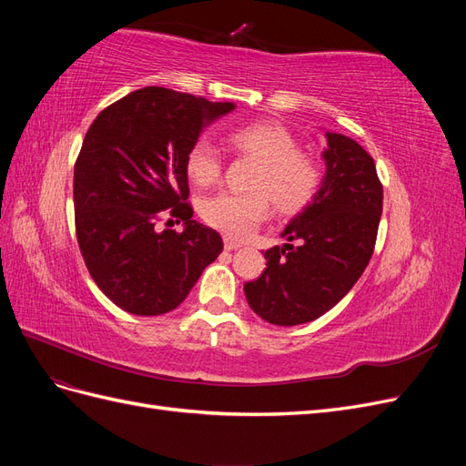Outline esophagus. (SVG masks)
Instances as JSON below:
<instances>
[{
  "mask_svg": "<svg viewBox=\"0 0 466 466\" xmlns=\"http://www.w3.org/2000/svg\"><path fill=\"white\" fill-rule=\"evenodd\" d=\"M241 247L243 245L233 241V238H225V250H237V248H241Z\"/></svg>",
  "mask_w": 466,
  "mask_h": 466,
  "instance_id": "esophagus-1",
  "label": "esophagus"
}]
</instances>
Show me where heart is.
<instances>
[{"label":"heart","instance_id":"heart-1","mask_svg":"<svg viewBox=\"0 0 466 466\" xmlns=\"http://www.w3.org/2000/svg\"><path fill=\"white\" fill-rule=\"evenodd\" d=\"M233 149L258 161L252 178L255 192H218L200 204L204 221L231 238H245L270 216V206L281 214H295L315 198L320 187V167L298 149V139L276 122H252L229 134ZM185 168L198 187H209L221 175L218 151L206 142H196L187 151Z\"/></svg>","mask_w":466,"mask_h":466}]
</instances>
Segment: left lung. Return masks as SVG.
Returning <instances> with one entry per match:
<instances>
[{
	"label": "left lung",
	"instance_id": "8db88e82",
	"mask_svg": "<svg viewBox=\"0 0 466 466\" xmlns=\"http://www.w3.org/2000/svg\"><path fill=\"white\" fill-rule=\"evenodd\" d=\"M324 137L327 173L315 198L281 231L288 243L264 252L268 264L260 278L245 284L252 311L278 327L330 311L354 288L375 248L383 211L375 161L356 139L336 132Z\"/></svg>",
	"mask_w": 466,
	"mask_h": 466
}]
</instances>
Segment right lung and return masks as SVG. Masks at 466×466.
<instances>
[{"mask_svg": "<svg viewBox=\"0 0 466 466\" xmlns=\"http://www.w3.org/2000/svg\"><path fill=\"white\" fill-rule=\"evenodd\" d=\"M233 108L144 87L87 130L74 168L77 243L98 289L126 313L173 311L223 250L219 233L192 219L185 159L206 126ZM163 210L186 223L182 234L154 229Z\"/></svg>", "mask_w": 466, "mask_h": 466, "instance_id": "add662e5", "label": "right lung"}]
</instances>
